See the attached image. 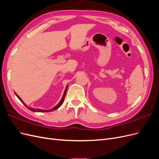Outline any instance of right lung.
Returning <instances> with one entry per match:
<instances>
[{
	"label": "right lung",
	"mask_w": 159,
	"mask_h": 159,
	"mask_svg": "<svg viewBox=\"0 0 159 159\" xmlns=\"http://www.w3.org/2000/svg\"><path fill=\"white\" fill-rule=\"evenodd\" d=\"M67 88H68V85L66 86V89H65V91H64V95H63V96H62V98H61V99L60 100V102H59V103L57 104V105H56L55 107H54L53 108H52V109H48V110H44V109H35V108H32V107H28L27 105H26L25 103H24V102L21 99V98L19 97V96L15 93V94H16V97L19 99V100L20 101V102L25 105V107L27 108V109H28L29 110H30V111H33V112H50V111H54V110H56V109H58L61 105H62V103H64V98H65V96H66V91H67Z\"/></svg>",
	"instance_id": "1"
}]
</instances>
